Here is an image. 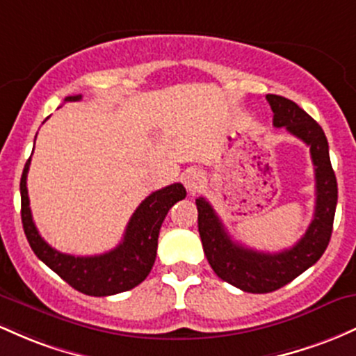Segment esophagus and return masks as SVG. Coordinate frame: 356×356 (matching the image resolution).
<instances>
[{
  "instance_id": "obj_1",
  "label": "esophagus",
  "mask_w": 356,
  "mask_h": 356,
  "mask_svg": "<svg viewBox=\"0 0 356 356\" xmlns=\"http://www.w3.org/2000/svg\"><path fill=\"white\" fill-rule=\"evenodd\" d=\"M183 183H185L186 190H188L190 193H195V191H198L203 186V183H205V175H203V171H200L198 168H191V170L186 171L185 177H183Z\"/></svg>"
}]
</instances>
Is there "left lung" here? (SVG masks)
<instances>
[{
    "label": "left lung",
    "instance_id": "left-lung-1",
    "mask_svg": "<svg viewBox=\"0 0 356 356\" xmlns=\"http://www.w3.org/2000/svg\"><path fill=\"white\" fill-rule=\"evenodd\" d=\"M266 99L274 113V126L286 127L309 146L316 178V207L306 234L282 252H259L232 241L210 203L202 197L197 200L198 232L211 269L229 284L254 294L273 293L316 264L330 243L338 202L337 177L321 126L289 99L274 94H267Z\"/></svg>",
    "mask_w": 356,
    "mask_h": 356
}]
</instances>
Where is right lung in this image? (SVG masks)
<instances>
[{
  "label": "right lung",
  "instance_id": "obj_1",
  "mask_svg": "<svg viewBox=\"0 0 356 356\" xmlns=\"http://www.w3.org/2000/svg\"><path fill=\"white\" fill-rule=\"evenodd\" d=\"M82 95H69L65 101H81ZM31 156L23 168L19 193H22V222L23 230L31 250L42 262H45L54 273H57L67 284L81 291L87 296H113L124 293L141 284L156 259L158 235L168 210L186 197L181 183L165 186L153 191L143 200L141 205L127 223L124 238L118 247L101 255L75 257L62 254L50 247L42 238L35 227L30 210V200L26 190V175L30 170Z\"/></svg>",
  "mask_w": 356,
  "mask_h": 356
}]
</instances>
